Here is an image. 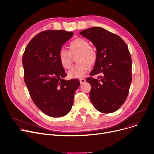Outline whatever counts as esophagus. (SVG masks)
<instances>
[{"instance_id": "esophagus-1", "label": "esophagus", "mask_w": 154, "mask_h": 154, "mask_svg": "<svg viewBox=\"0 0 154 154\" xmlns=\"http://www.w3.org/2000/svg\"><path fill=\"white\" fill-rule=\"evenodd\" d=\"M79 82H80V83H81V84H83V83H84L86 82V79H84V78L80 79H79Z\"/></svg>"}]
</instances>
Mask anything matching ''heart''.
Instances as JSON below:
<instances>
[{"label": "heart", "mask_w": 154, "mask_h": 154, "mask_svg": "<svg viewBox=\"0 0 154 154\" xmlns=\"http://www.w3.org/2000/svg\"><path fill=\"white\" fill-rule=\"evenodd\" d=\"M69 51L61 48L58 56L62 66L66 69L71 67L72 57L77 54L78 64L72 67L68 72L71 78H82L85 76L89 69L88 64L93 66L97 62L98 53L97 49L90 45V42L83 38H78L70 42Z\"/></svg>", "instance_id": "1"}]
</instances>
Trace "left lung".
<instances>
[{
	"instance_id": "left-lung-1",
	"label": "left lung",
	"mask_w": 154,
	"mask_h": 154,
	"mask_svg": "<svg viewBox=\"0 0 154 154\" xmlns=\"http://www.w3.org/2000/svg\"><path fill=\"white\" fill-rule=\"evenodd\" d=\"M95 46L98 58L90 77V98L98 111L109 113L121 107L126 100L131 82V59L124 41L100 27L79 32ZM98 75L97 79L92 76Z\"/></svg>"
}]
</instances>
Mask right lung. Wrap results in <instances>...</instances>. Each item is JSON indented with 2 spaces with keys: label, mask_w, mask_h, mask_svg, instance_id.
I'll return each mask as SVG.
<instances>
[{
  "label": "right lung",
  "mask_w": 154,
  "mask_h": 154,
  "mask_svg": "<svg viewBox=\"0 0 154 154\" xmlns=\"http://www.w3.org/2000/svg\"><path fill=\"white\" fill-rule=\"evenodd\" d=\"M72 32L45 31L30 41L23 56L24 82L30 96L44 113L57 118L71 109L74 94L80 83L77 79L65 80V71L58 54Z\"/></svg>",
  "instance_id": "1"
}]
</instances>
